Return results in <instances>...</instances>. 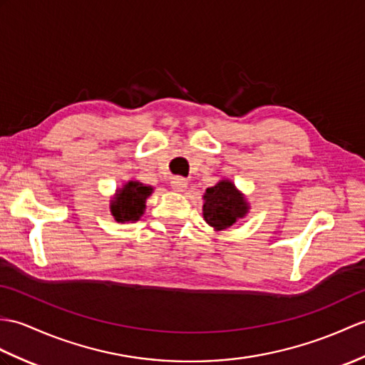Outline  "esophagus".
<instances>
[{"label":"esophagus","mask_w":365,"mask_h":365,"mask_svg":"<svg viewBox=\"0 0 365 365\" xmlns=\"http://www.w3.org/2000/svg\"><path fill=\"white\" fill-rule=\"evenodd\" d=\"M186 185H188V180L185 179V177H180V175H175L171 179V188L174 191H183L186 188Z\"/></svg>","instance_id":"1"}]
</instances>
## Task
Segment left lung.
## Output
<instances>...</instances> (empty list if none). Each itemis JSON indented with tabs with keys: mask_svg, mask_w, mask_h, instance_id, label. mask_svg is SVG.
<instances>
[{
	"mask_svg": "<svg viewBox=\"0 0 365 365\" xmlns=\"http://www.w3.org/2000/svg\"><path fill=\"white\" fill-rule=\"evenodd\" d=\"M203 199H205L203 219L216 230L232 227L249 210L242 194H240L235 185L228 180H222L207 188Z\"/></svg>",
	"mask_w": 365,
	"mask_h": 365,
	"instance_id": "8db88e82",
	"label": "left lung"
}]
</instances>
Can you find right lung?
I'll use <instances>...</instances> for the list:
<instances>
[{"instance_id":"right-lung-1","label":"right lung","mask_w":365,"mask_h":365,"mask_svg":"<svg viewBox=\"0 0 365 365\" xmlns=\"http://www.w3.org/2000/svg\"><path fill=\"white\" fill-rule=\"evenodd\" d=\"M152 192L150 186H144L140 182H129L118 192L112 202V215L118 222L138 221L144 211V203Z\"/></svg>"}]
</instances>
